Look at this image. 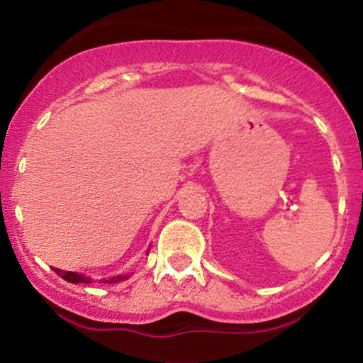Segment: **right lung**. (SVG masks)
<instances>
[{"label": "right lung", "mask_w": 363, "mask_h": 363, "mask_svg": "<svg viewBox=\"0 0 363 363\" xmlns=\"http://www.w3.org/2000/svg\"><path fill=\"white\" fill-rule=\"evenodd\" d=\"M55 273L60 274V277H62L66 281H69V284H90V278L83 277V274L79 273L62 272V269H57V268H55ZM127 278H128L127 274H118V277H113L109 278V280H101V281H104V284H116V281L127 280Z\"/></svg>", "instance_id": "add662e5"}]
</instances>
